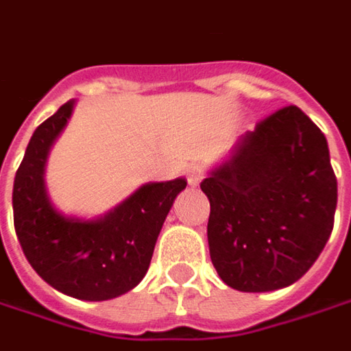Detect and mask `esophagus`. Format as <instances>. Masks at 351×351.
I'll use <instances>...</instances> for the list:
<instances>
[{
    "label": "esophagus",
    "mask_w": 351,
    "mask_h": 351,
    "mask_svg": "<svg viewBox=\"0 0 351 351\" xmlns=\"http://www.w3.org/2000/svg\"><path fill=\"white\" fill-rule=\"evenodd\" d=\"M204 178V171L200 170L199 166H191L189 170H187V183H189L191 187H197L200 181Z\"/></svg>",
    "instance_id": "34e87169"
}]
</instances>
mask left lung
Returning a JSON list of instances; mask_svg holds the SVG:
<instances>
[{
    "instance_id": "1",
    "label": "left lung",
    "mask_w": 351,
    "mask_h": 351,
    "mask_svg": "<svg viewBox=\"0 0 351 351\" xmlns=\"http://www.w3.org/2000/svg\"><path fill=\"white\" fill-rule=\"evenodd\" d=\"M200 189L210 200V258L235 291L296 282L332 231L338 189L327 139L298 106L241 135Z\"/></svg>"
}]
</instances>
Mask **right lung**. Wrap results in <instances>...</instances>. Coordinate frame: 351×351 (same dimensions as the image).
I'll use <instances>...</instances> for the list:
<instances>
[{
  "mask_svg": "<svg viewBox=\"0 0 351 351\" xmlns=\"http://www.w3.org/2000/svg\"><path fill=\"white\" fill-rule=\"evenodd\" d=\"M74 105L64 103L38 125L26 147L13 185L14 231L34 271L55 291L78 300H112L145 277L164 219L187 180L145 183L99 217L62 214L49 199L45 166Z\"/></svg>",
  "mask_w": 351,
  "mask_h": 351,
  "instance_id": "right-lung-1",
  "label": "right lung"
}]
</instances>
